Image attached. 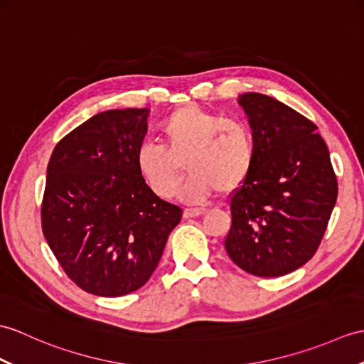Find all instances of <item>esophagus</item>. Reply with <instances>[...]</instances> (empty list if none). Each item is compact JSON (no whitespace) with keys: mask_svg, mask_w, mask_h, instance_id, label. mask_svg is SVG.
<instances>
[{"mask_svg":"<svg viewBox=\"0 0 364 364\" xmlns=\"http://www.w3.org/2000/svg\"><path fill=\"white\" fill-rule=\"evenodd\" d=\"M203 214H206V209H201V208L192 209V208H189V209H184L183 217H184V218H192V217H200V215H203Z\"/></svg>","mask_w":364,"mask_h":364,"instance_id":"obj_1","label":"esophagus"}]
</instances>
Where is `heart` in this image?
<instances>
[{
	"label": "heart",
	"instance_id": "obj_1",
	"mask_svg": "<svg viewBox=\"0 0 364 364\" xmlns=\"http://www.w3.org/2000/svg\"><path fill=\"white\" fill-rule=\"evenodd\" d=\"M164 147L141 144L136 168L158 197L172 198L181 181V166L191 173L180 197L196 205L217 191L230 193L247 181L256 159L248 125L196 105L178 108L161 124Z\"/></svg>",
	"mask_w": 364,
	"mask_h": 364
}]
</instances>
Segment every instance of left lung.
I'll return each instance as SVG.
<instances>
[{
  "mask_svg": "<svg viewBox=\"0 0 364 364\" xmlns=\"http://www.w3.org/2000/svg\"><path fill=\"white\" fill-rule=\"evenodd\" d=\"M237 104L256 146L250 176L231 198L225 250L235 265L277 277L311 259L336 203L338 183L318 127L293 108L260 92Z\"/></svg>",
  "mask_w": 364,
  "mask_h": 364,
  "instance_id": "8db88e82",
  "label": "left lung"
}]
</instances>
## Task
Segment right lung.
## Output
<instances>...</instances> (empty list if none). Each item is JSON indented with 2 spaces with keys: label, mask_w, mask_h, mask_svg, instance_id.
I'll use <instances>...</instances> for the list:
<instances>
[{
  "label": "right lung",
  "mask_w": 364,
  "mask_h": 364,
  "mask_svg": "<svg viewBox=\"0 0 364 364\" xmlns=\"http://www.w3.org/2000/svg\"><path fill=\"white\" fill-rule=\"evenodd\" d=\"M149 113H97L68 133L49 159L45 239L71 281L96 296L141 289L181 220V208L159 198L136 168Z\"/></svg>",
  "instance_id": "add662e5"
}]
</instances>
